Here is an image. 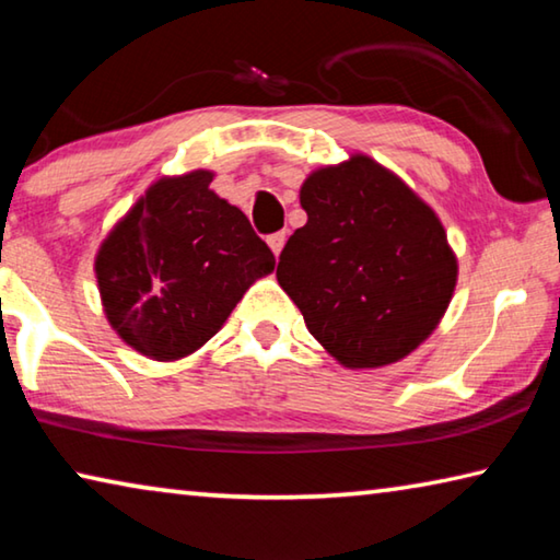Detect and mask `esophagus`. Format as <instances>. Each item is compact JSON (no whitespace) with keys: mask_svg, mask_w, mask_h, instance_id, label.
Segmentation results:
<instances>
[{"mask_svg":"<svg viewBox=\"0 0 560 560\" xmlns=\"http://www.w3.org/2000/svg\"><path fill=\"white\" fill-rule=\"evenodd\" d=\"M267 244L271 246L273 257H279L281 249H283V244H287V232H277V234H271L269 240H267Z\"/></svg>","mask_w":560,"mask_h":560,"instance_id":"esophagus-1","label":"esophagus"}]
</instances>
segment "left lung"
<instances>
[{"label":"left lung","mask_w":560,"mask_h":560,"mask_svg":"<svg viewBox=\"0 0 560 560\" xmlns=\"http://www.w3.org/2000/svg\"><path fill=\"white\" fill-rule=\"evenodd\" d=\"M308 222L289 236L277 279L308 334L350 371L420 348L457 287L438 212L371 155L316 167L299 192Z\"/></svg>","instance_id":"left-lung-1"}]
</instances>
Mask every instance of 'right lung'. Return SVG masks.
I'll return each instance as SVG.
<instances>
[{
	"label": "right lung",
	"mask_w": 560,
	"mask_h": 560,
	"mask_svg": "<svg viewBox=\"0 0 560 560\" xmlns=\"http://www.w3.org/2000/svg\"><path fill=\"white\" fill-rule=\"evenodd\" d=\"M212 179V170L155 179L113 224L93 261L110 328L160 363L200 350L246 289L277 267Z\"/></svg>",
	"instance_id": "add662e5"
}]
</instances>
